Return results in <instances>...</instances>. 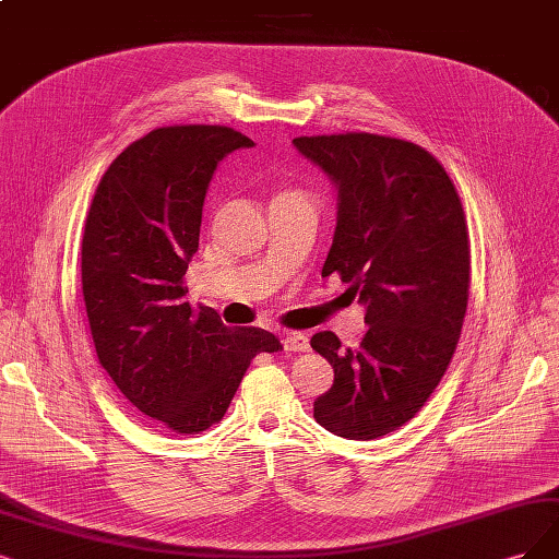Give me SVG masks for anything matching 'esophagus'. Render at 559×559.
<instances>
[{
  "instance_id": "34e87169",
  "label": "esophagus",
  "mask_w": 559,
  "mask_h": 559,
  "mask_svg": "<svg viewBox=\"0 0 559 559\" xmlns=\"http://www.w3.org/2000/svg\"><path fill=\"white\" fill-rule=\"evenodd\" d=\"M283 347L285 353H306L308 347V336L306 334H299V332H290L285 338H283Z\"/></svg>"
}]
</instances>
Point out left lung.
Returning a JSON list of instances; mask_svg holds the SVG:
<instances>
[{"label":"left lung","mask_w":559,"mask_h":559,"mask_svg":"<svg viewBox=\"0 0 559 559\" xmlns=\"http://www.w3.org/2000/svg\"><path fill=\"white\" fill-rule=\"evenodd\" d=\"M338 193L322 276L338 274L366 308L359 347L320 332L334 368L313 417L338 438L376 440L407 424L456 353L467 311L469 243L456 186L419 144L341 133L295 138Z\"/></svg>","instance_id":"obj_1"}]
</instances>
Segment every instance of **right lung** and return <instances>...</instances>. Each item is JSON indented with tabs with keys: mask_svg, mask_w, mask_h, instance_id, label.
<instances>
[{
	"mask_svg": "<svg viewBox=\"0 0 559 559\" xmlns=\"http://www.w3.org/2000/svg\"><path fill=\"white\" fill-rule=\"evenodd\" d=\"M253 140L227 127H163L100 177L82 235V295L100 366L142 415L195 436L221 421L260 353L281 341L191 308L183 274L198 251L216 165Z\"/></svg>",
	"mask_w": 559,
	"mask_h": 559,
	"instance_id": "add662e5",
	"label": "right lung"
}]
</instances>
